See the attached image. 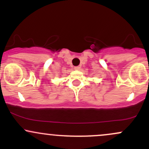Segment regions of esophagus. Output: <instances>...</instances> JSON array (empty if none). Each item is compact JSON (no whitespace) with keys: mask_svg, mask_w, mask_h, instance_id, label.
I'll use <instances>...</instances> for the list:
<instances>
[{"mask_svg":"<svg viewBox=\"0 0 149 149\" xmlns=\"http://www.w3.org/2000/svg\"><path fill=\"white\" fill-rule=\"evenodd\" d=\"M80 68H81V67H80V66H75L74 67V69L75 70H79Z\"/></svg>","mask_w":149,"mask_h":149,"instance_id":"1","label":"esophagus"}]
</instances>
